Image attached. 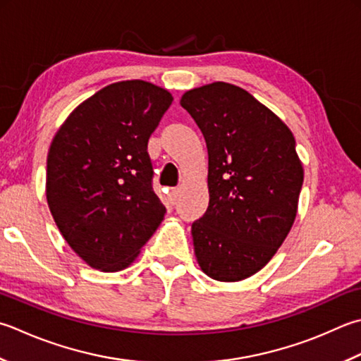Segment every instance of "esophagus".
Instances as JSON below:
<instances>
[{"label": "esophagus", "instance_id": "esophagus-1", "mask_svg": "<svg viewBox=\"0 0 361 361\" xmlns=\"http://www.w3.org/2000/svg\"><path fill=\"white\" fill-rule=\"evenodd\" d=\"M178 192H180L178 188H172L171 189V192H169V197H171L172 202H175L176 199H178Z\"/></svg>", "mask_w": 361, "mask_h": 361}]
</instances>
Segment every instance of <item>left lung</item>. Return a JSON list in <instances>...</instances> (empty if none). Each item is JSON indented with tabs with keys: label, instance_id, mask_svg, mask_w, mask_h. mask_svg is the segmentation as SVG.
Wrapping results in <instances>:
<instances>
[{
	"label": "left lung",
	"instance_id": "1",
	"mask_svg": "<svg viewBox=\"0 0 361 361\" xmlns=\"http://www.w3.org/2000/svg\"><path fill=\"white\" fill-rule=\"evenodd\" d=\"M208 148L209 207L192 224L208 277L239 281L263 269L298 214L303 167L291 130L235 84L216 81L180 100Z\"/></svg>",
	"mask_w": 361,
	"mask_h": 361
}]
</instances>
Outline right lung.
<instances>
[{"instance_id":"add662e5","label":"right lung","mask_w":361,"mask_h":361,"mask_svg":"<svg viewBox=\"0 0 361 361\" xmlns=\"http://www.w3.org/2000/svg\"><path fill=\"white\" fill-rule=\"evenodd\" d=\"M172 102L171 92L148 81H118L76 106L54 134L48 208L94 269H126L164 219L147 144Z\"/></svg>"}]
</instances>
